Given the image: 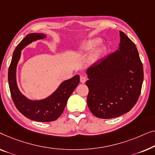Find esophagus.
<instances>
[{"instance_id":"obj_1","label":"esophagus","mask_w":155,"mask_h":155,"mask_svg":"<svg viewBox=\"0 0 155 155\" xmlns=\"http://www.w3.org/2000/svg\"><path fill=\"white\" fill-rule=\"evenodd\" d=\"M86 77H81V78H80V81L81 82V83H83V84H84V83H85L86 82Z\"/></svg>"}]
</instances>
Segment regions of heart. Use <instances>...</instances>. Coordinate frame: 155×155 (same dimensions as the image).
Instances as JSON below:
<instances>
[{
	"mask_svg": "<svg viewBox=\"0 0 155 155\" xmlns=\"http://www.w3.org/2000/svg\"><path fill=\"white\" fill-rule=\"evenodd\" d=\"M101 43H102V40L101 38H94L90 39V40L87 41L86 42L82 45L81 49L82 51H91V50L94 49L96 47L98 46V45L101 44ZM104 51H105V48L104 47L100 48L95 54V58H100V57L102 55V53H104Z\"/></svg>",
	"mask_w": 155,
	"mask_h": 155,
	"instance_id": "1",
	"label": "heart"
}]
</instances>
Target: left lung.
<instances>
[{
  "mask_svg": "<svg viewBox=\"0 0 155 155\" xmlns=\"http://www.w3.org/2000/svg\"><path fill=\"white\" fill-rule=\"evenodd\" d=\"M119 48L89 67L87 104L96 117L112 119L131 110L140 96L143 67L134 42L119 31Z\"/></svg>",
  "mask_w": 155,
  "mask_h": 155,
  "instance_id": "8db88e82",
  "label": "left lung"
}]
</instances>
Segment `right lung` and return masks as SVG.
Wrapping results in <instances>:
<instances>
[{
    "label": "right lung",
    "mask_w": 155,
    "mask_h": 155,
    "mask_svg": "<svg viewBox=\"0 0 155 155\" xmlns=\"http://www.w3.org/2000/svg\"><path fill=\"white\" fill-rule=\"evenodd\" d=\"M47 37L43 34L31 33L25 37L16 47L8 69V84L13 102L19 112L33 121L49 122L58 119L64 111L68 98L79 84V75L65 80L51 95L41 100H31L19 91L17 83V67L21 51L32 42Z\"/></svg>",
    "instance_id": "obj_1"
}]
</instances>
